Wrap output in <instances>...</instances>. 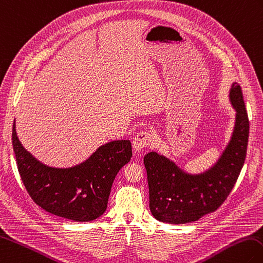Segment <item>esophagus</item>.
Segmentation results:
<instances>
[{
  "instance_id": "obj_1",
  "label": "esophagus",
  "mask_w": 263,
  "mask_h": 263,
  "mask_svg": "<svg viewBox=\"0 0 263 263\" xmlns=\"http://www.w3.org/2000/svg\"><path fill=\"white\" fill-rule=\"evenodd\" d=\"M152 141H153V135L148 132H139L137 135L133 139V146L136 151L142 149L144 147H147L151 145Z\"/></svg>"
}]
</instances>
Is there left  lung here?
Masks as SVG:
<instances>
[{
  "instance_id": "obj_1",
  "label": "left lung",
  "mask_w": 263,
  "mask_h": 263,
  "mask_svg": "<svg viewBox=\"0 0 263 263\" xmlns=\"http://www.w3.org/2000/svg\"><path fill=\"white\" fill-rule=\"evenodd\" d=\"M230 98L236 110L234 133L211 170L190 176L155 152L144 156L149 209L157 220L170 224L191 223L215 212L229 197L246 161L250 128L240 84L233 83Z\"/></svg>"
}]
</instances>
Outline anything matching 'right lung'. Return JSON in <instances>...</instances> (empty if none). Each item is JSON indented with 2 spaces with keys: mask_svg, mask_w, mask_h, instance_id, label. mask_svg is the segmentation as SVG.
I'll use <instances>...</instances> for the list:
<instances>
[{
  "mask_svg": "<svg viewBox=\"0 0 263 263\" xmlns=\"http://www.w3.org/2000/svg\"><path fill=\"white\" fill-rule=\"evenodd\" d=\"M12 145L17 171L31 199L46 212L77 221H90L106 212L117 173L133 155L129 141H114L78 166L48 167L22 147L14 124Z\"/></svg>",
  "mask_w": 263,
  "mask_h": 263,
  "instance_id": "obj_1",
  "label": "right lung"
}]
</instances>
